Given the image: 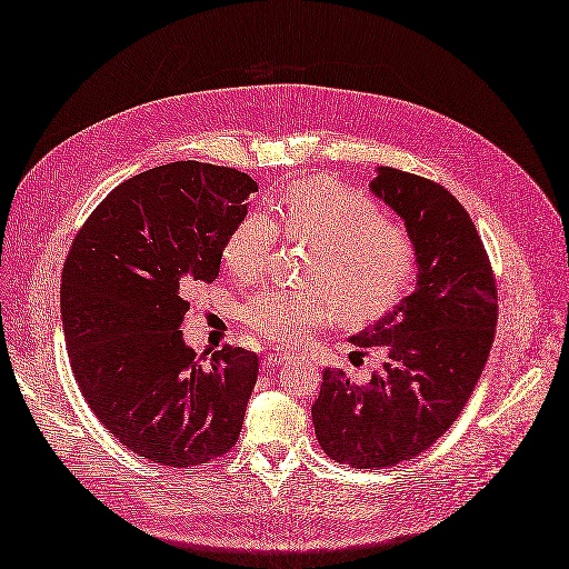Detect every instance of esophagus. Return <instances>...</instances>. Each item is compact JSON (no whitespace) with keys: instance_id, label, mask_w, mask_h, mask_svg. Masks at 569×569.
I'll return each mask as SVG.
<instances>
[{"instance_id":"34e87169","label":"esophagus","mask_w":569,"mask_h":569,"mask_svg":"<svg viewBox=\"0 0 569 569\" xmlns=\"http://www.w3.org/2000/svg\"><path fill=\"white\" fill-rule=\"evenodd\" d=\"M290 358V353H283V351H271V353H267L264 356V362H261V366H264L267 370H271V368H279V366H283V362Z\"/></svg>"}]
</instances>
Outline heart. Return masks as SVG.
<instances>
[{
	"label": "heart",
	"instance_id": "obj_1",
	"mask_svg": "<svg viewBox=\"0 0 569 569\" xmlns=\"http://www.w3.org/2000/svg\"><path fill=\"white\" fill-rule=\"evenodd\" d=\"M288 240L315 242L305 267L310 288H267L242 308V322L276 346H298L337 312L360 322L387 312L416 271V242L389 221L370 194L331 178H308L276 201ZM279 232L264 213L230 228L221 259L232 279L252 283L267 271Z\"/></svg>",
	"mask_w": 569,
	"mask_h": 569
}]
</instances>
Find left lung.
I'll return each mask as SVG.
<instances>
[{
    "mask_svg": "<svg viewBox=\"0 0 569 569\" xmlns=\"http://www.w3.org/2000/svg\"><path fill=\"white\" fill-rule=\"evenodd\" d=\"M370 187L411 232L418 286L351 339L385 353L368 385L339 368L322 375L312 403L317 440L353 469H385L437 442L469 401L498 325L495 273L461 203L440 182L397 168H380Z\"/></svg>",
    "mask_w": 569,
    "mask_h": 569,
    "instance_id": "left-lung-1",
    "label": "left lung"
}]
</instances>
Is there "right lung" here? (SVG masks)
<instances>
[{
  "mask_svg": "<svg viewBox=\"0 0 569 569\" xmlns=\"http://www.w3.org/2000/svg\"><path fill=\"white\" fill-rule=\"evenodd\" d=\"M252 192L247 172L178 160L114 187L71 242L60 290L71 370L100 423L153 463L203 466L240 437L257 353L223 346L201 366L180 325Z\"/></svg>",
  "mask_w": 569,
  "mask_h": 569,
  "instance_id": "obj_1",
  "label": "right lung"
}]
</instances>
